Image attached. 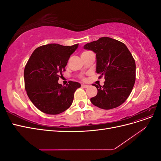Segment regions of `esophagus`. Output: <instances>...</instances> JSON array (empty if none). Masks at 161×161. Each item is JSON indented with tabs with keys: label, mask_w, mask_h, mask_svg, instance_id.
Returning a JSON list of instances; mask_svg holds the SVG:
<instances>
[{
	"label": "esophagus",
	"mask_w": 161,
	"mask_h": 161,
	"mask_svg": "<svg viewBox=\"0 0 161 161\" xmlns=\"http://www.w3.org/2000/svg\"><path fill=\"white\" fill-rule=\"evenodd\" d=\"M81 86L82 87V88H85V89H86V88H87V87L89 86V85H85V84H82V85H81Z\"/></svg>",
	"instance_id": "obj_1"
}]
</instances>
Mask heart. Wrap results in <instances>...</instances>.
I'll list each match as a JSON object with an SVG mask.
<instances>
[{
  "label": "heart",
  "instance_id": "heart-1",
  "mask_svg": "<svg viewBox=\"0 0 161 161\" xmlns=\"http://www.w3.org/2000/svg\"><path fill=\"white\" fill-rule=\"evenodd\" d=\"M85 52H82V53H85Z\"/></svg>",
  "mask_w": 161,
  "mask_h": 161
}]
</instances>
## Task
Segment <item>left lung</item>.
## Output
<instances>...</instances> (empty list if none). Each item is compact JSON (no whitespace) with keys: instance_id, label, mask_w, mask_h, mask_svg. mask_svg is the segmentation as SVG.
Instances as JSON below:
<instances>
[{"instance_id":"1","label":"left lung","mask_w":161,"mask_h":161,"mask_svg":"<svg viewBox=\"0 0 161 161\" xmlns=\"http://www.w3.org/2000/svg\"><path fill=\"white\" fill-rule=\"evenodd\" d=\"M86 50L96 53V72L99 79L105 77L103 86L93 84L97 94L91 103L103 109L117 108L128 99L136 80V63L131 53L124 43L111 37H103L86 43Z\"/></svg>"}]
</instances>
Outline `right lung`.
I'll return each instance as SVG.
<instances>
[{"instance_id":"right-lung-1","label":"right lung","mask_w":161,"mask_h":161,"mask_svg":"<svg viewBox=\"0 0 161 161\" xmlns=\"http://www.w3.org/2000/svg\"><path fill=\"white\" fill-rule=\"evenodd\" d=\"M78 46L79 43L71 46L58 43L42 46L28 60L24 70L25 88L33 104L43 113L59 114L72 105L75 92L80 84L69 81L63 86L58 81Z\"/></svg>"}]
</instances>
